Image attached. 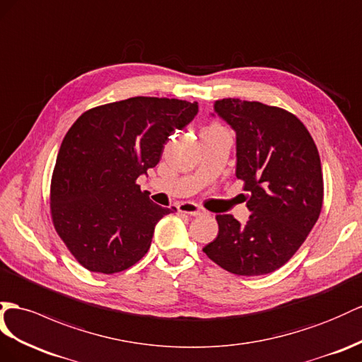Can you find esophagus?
Wrapping results in <instances>:
<instances>
[{"mask_svg": "<svg viewBox=\"0 0 362 362\" xmlns=\"http://www.w3.org/2000/svg\"><path fill=\"white\" fill-rule=\"evenodd\" d=\"M179 211L183 212V214H189V216H200V214H203V211L200 209V206H197L196 203H191V202L180 203Z\"/></svg>", "mask_w": 362, "mask_h": 362, "instance_id": "34e87169", "label": "esophagus"}]
</instances>
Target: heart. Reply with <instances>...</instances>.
Listing matches in <instances>:
<instances>
[{
  "mask_svg": "<svg viewBox=\"0 0 362 362\" xmlns=\"http://www.w3.org/2000/svg\"><path fill=\"white\" fill-rule=\"evenodd\" d=\"M217 128H221V127L217 125V124H212V125H209V127L205 128V132H208V129H217Z\"/></svg>",
  "mask_w": 362,
  "mask_h": 362,
  "instance_id": "obj_1",
  "label": "heart"
}]
</instances>
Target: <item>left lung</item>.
Wrapping results in <instances>:
<instances>
[{"mask_svg": "<svg viewBox=\"0 0 362 362\" xmlns=\"http://www.w3.org/2000/svg\"><path fill=\"white\" fill-rule=\"evenodd\" d=\"M214 111L235 132L237 179L245 182V225L217 216L218 235L203 247L212 262L235 275L276 271L304 243L322 208L321 160L310 133L289 111L234 98Z\"/></svg>", "mask_w": 362, "mask_h": 362, "instance_id": "8db88e82", "label": "left lung"}]
</instances>
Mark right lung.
I'll return each instance as SVG.
<instances>
[{
    "label": "right lung",
    "mask_w": 362,
    "mask_h": 362,
    "mask_svg": "<svg viewBox=\"0 0 362 362\" xmlns=\"http://www.w3.org/2000/svg\"><path fill=\"white\" fill-rule=\"evenodd\" d=\"M197 111V102L137 96L91 108L71 125L53 170L50 209L86 269L116 274L148 252L157 221L175 208L156 205L136 180Z\"/></svg>",
    "instance_id": "obj_1"
}]
</instances>
